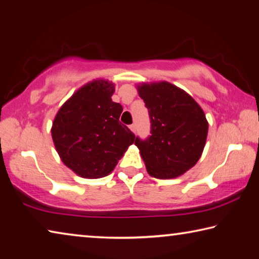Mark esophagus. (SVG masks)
<instances>
[{
	"label": "esophagus",
	"mask_w": 259,
	"mask_h": 259,
	"mask_svg": "<svg viewBox=\"0 0 259 259\" xmlns=\"http://www.w3.org/2000/svg\"><path fill=\"white\" fill-rule=\"evenodd\" d=\"M129 128L131 131H133V133H136V130H137V125H136V123H134V124H131Z\"/></svg>",
	"instance_id": "1"
}]
</instances>
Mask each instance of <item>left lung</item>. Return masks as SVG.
I'll return each instance as SVG.
<instances>
[{
    "instance_id": "left-lung-1",
    "label": "left lung",
    "mask_w": 259,
    "mask_h": 259,
    "mask_svg": "<svg viewBox=\"0 0 259 259\" xmlns=\"http://www.w3.org/2000/svg\"><path fill=\"white\" fill-rule=\"evenodd\" d=\"M151 120V136L135 145L147 172L159 179L176 178L199 161L208 135L202 108L185 91L169 82L137 87Z\"/></svg>"
}]
</instances>
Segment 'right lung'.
I'll list each match as a JSON object with an SVG mask.
<instances>
[{
	"label": "right lung",
	"instance_id": "1",
	"mask_svg": "<svg viewBox=\"0 0 259 259\" xmlns=\"http://www.w3.org/2000/svg\"><path fill=\"white\" fill-rule=\"evenodd\" d=\"M114 84L94 80L80 88L57 113L52 140L64 164L83 178L113 171L135 134L120 122L123 108L114 103Z\"/></svg>",
	"mask_w": 259,
	"mask_h": 259
}]
</instances>
